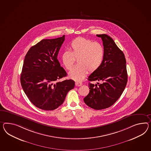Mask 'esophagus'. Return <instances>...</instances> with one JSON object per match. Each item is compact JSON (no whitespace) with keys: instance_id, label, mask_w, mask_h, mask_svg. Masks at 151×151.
<instances>
[{"instance_id":"34e87169","label":"esophagus","mask_w":151,"mask_h":151,"mask_svg":"<svg viewBox=\"0 0 151 151\" xmlns=\"http://www.w3.org/2000/svg\"><path fill=\"white\" fill-rule=\"evenodd\" d=\"M75 84H76V86H81L82 85V83H81V82L76 81V83H75Z\"/></svg>"}]
</instances>
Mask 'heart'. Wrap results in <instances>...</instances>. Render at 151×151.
Here are the masks:
<instances>
[{"instance_id": "heart-1", "label": "heart", "mask_w": 151, "mask_h": 151, "mask_svg": "<svg viewBox=\"0 0 151 151\" xmlns=\"http://www.w3.org/2000/svg\"><path fill=\"white\" fill-rule=\"evenodd\" d=\"M70 50L65 51L61 56L62 62L67 70H70L78 60L77 66L69 73L70 77L81 81L85 77L88 70L93 73L98 70L104 58V47L99 43L90 39L79 37L70 43Z\"/></svg>"}]
</instances>
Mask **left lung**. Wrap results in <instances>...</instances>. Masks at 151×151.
I'll return each instance as SVG.
<instances>
[{
    "label": "left lung",
    "instance_id": "obj_1",
    "mask_svg": "<svg viewBox=\"0 0 151 151\" xmlns=\"http://www.w3.org/2000/svg\"><path fill=\"white\" fill-rule=\"evenodd\" d=\"M103 42L104 55L98 70L89 76L90 92L84 101L96 110L108 108L114 104L124 91L128 81L126 60L124 53L108 35H97Z\"/></svg>",
    "mask_w": 151,
    "mask_h": 151
}]
</instances>
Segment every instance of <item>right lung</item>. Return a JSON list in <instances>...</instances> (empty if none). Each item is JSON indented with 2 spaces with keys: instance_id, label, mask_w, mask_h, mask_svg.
<instances>
[{
  "instance_id": "right-lung-1",
  "label": "right lung",
  "mask_w": 151,
  "mask_h": 151,
  "mask_svg": "<svg viewBox=\"0 0 151 151\" xmlns=\"http://www.w3.org/2000/svg\"><path fill=\"white\" fill-rule=\"evenodd\" d=\"M65 37L64 35L42 40L31 47L24 58L20 77L21 86L31 102L43 110L58 108L75 85L72 79L58 81L67 76L58 60Z\"/></svg>"
}]
</instances>
